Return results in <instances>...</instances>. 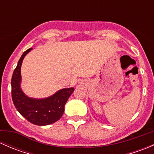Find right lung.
<instances>
[{"label": "right lung", "instance_id": "right-lung-1", "mask_svg": "<svg viewBox=\"0 0 154 154\" xmlns=\"http://www.w3.org/2000/svg\"><path fill=\"white\" fill-rule=\"evenodd\" d=\"M24 51L12 74V98L20 114L30 123L38 126L51 125L63 116L65 105L74 91V88H63L51 97L45 99H33L27 97L20 88L21 66L24 57L31 51Z\"/></svg>", "mask_w": 154, "mask_h": 154}]
</instances>
